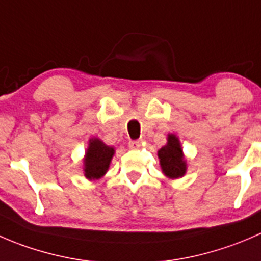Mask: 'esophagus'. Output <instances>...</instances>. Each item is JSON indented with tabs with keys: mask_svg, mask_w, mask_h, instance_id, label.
<instances>
[{
	"mask_svg": "<svg viewBox=\"0 0 261 261\" xmlns=\"http://www.w3.org/2000/svg\"><path fill=\"white\" fill-rule=\"evenodd\" d=\"M141 143H142L141 139H137V141H130L129 142V148H132V149L139 148V147H141Z\"/></svg>",
	"mask_w": 261,
	"mask_h": 261,
	"instance_id": "obj_1",
	"label": "esophagus"
}]
</instances>
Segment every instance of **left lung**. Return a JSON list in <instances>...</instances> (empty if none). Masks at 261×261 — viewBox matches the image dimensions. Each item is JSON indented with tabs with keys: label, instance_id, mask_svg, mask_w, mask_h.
<instances>
[{
	"label": "left lung",
	"instance_id": "obj_1",
	"mask_svg": "<svg viewBox=\"0 0 261 261\" xmlns=\"http://www.w3.org/2000/svg\"><path fill=\"white\" fill-rule=\"evenodd\" d=\"M162 172L169 179H180L187 174L188 165L181 143L176 134H167V142L157 151Z\"/></svg>",
	"mask_w": 261,
	"mask_h": 261
}]
</instances>
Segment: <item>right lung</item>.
<instances>
[{"mask_svg":"<svg viewBox=\"0 0 261 261\" xmlns=\"http://www.w3.org/2000/svg\"><path fill=\"white\" fill-rule=\"evenodd\" d=\"M115 148L108 146L100 138H91L89 141L84 156V175L89 180H99L108 172Z\"/></svg>","mask_w":261,"mask_h":261,"instance_id":"right-lung-1","label":"right lung"}]
</instances>
